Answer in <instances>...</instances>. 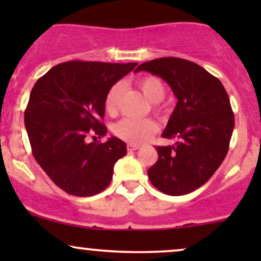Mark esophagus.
Masks as SVG:
<instances>
[{"mask_svg": "<svg viewBox=\"0 0 261 261\" xmlns=\"http://www.w3.org/2000/svg\"><path fill=\"white\" fill-rule=\"evenodd\" d=\"M139 148H140V146L133 145V143H128V145H127V151H130V152L136 151V149H139Z\"/></svg>", "mask_w": 261, "mask_h": 261, "instance_id": "obj_1", "label": "esophagus"}]
</instances>
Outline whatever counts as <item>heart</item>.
Instances as JSON below:
<instances>
[{
	"mask_svg": "<svg viewBox=\"0 0 261 261\" xmlns=\"http://www.w3.org/2000/svg\"><path fill=\"white\" fill-rule=\"evenodd\" d=\"M139 87L147 100L151 103H160L166 97V87L160 79L154 76L143 77L139 81ZM121 83H115L108 91L104 108L110 115H115L119 109V100L121 94ZM157 124L151 119H122L114 127V134L133 145H141L151 139L157 133Z\"/></svg>",
	"mask_w": 261,
	"mask_h": 261,
	"instance_id": "1",
	"label": "heart"
}]
</instances>
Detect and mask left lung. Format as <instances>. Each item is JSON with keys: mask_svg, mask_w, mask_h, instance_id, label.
<instances>
[{"mask_svg": "<svg viewBox=\"0 0 261 261\" xmlns=\"http://www.w3.org/2000/svg\"><path fill=\"white\" fill-rule=\"evenodd\" d=\"M136 71L161 77L178 99L162 134L178 141L155 147L158 161L148 169L149 180L167 195L191 193L214 175L228 152L234 128L228 94L220 80L184 59L151 60Z\"/></svg>", "mask_w": 261, "mask_h": 261, "instance_id": "8db88e82", "label": "left lung"}]
</instances>
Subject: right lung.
I'll use <instances>...</instances> for the list:
<instances>
[{"label":"right lung","mask_w":261,"mask_h":261,"mask_svg":"<svg viewBox=\"0 0 261 261\" xmlns=\"http://www.w3.org/2000/svg\"><path fill=\"white\" fill-rule=\"evenodd\" d=\"M136 62L68 61L37 81L24 113L33 155L60 189L70 195L99 194L113 178L114 166L126 154L118 137L88 142L87 134L106 135L104 99L110 87Z\"/></svg>","instance_id":"obj_1"}]
</instances>
